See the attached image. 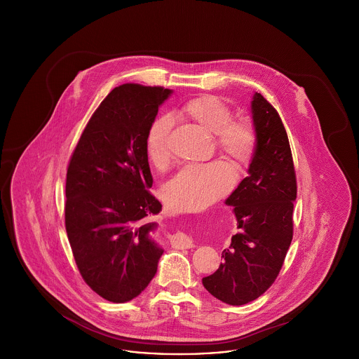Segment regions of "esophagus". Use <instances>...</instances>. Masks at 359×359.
I'll use <instances>...</instances> for the list:
<instances>
[{"instance_id":"34e87169","label":"esophagus","mask_w":359,"mask_h":359,"mask_svg":"<svg viewBox=\"0 0 359 359\" xmlns=\"http://www.w3.org/2000/svg\"><path fill=\"white\" fill-rule=\"evenodd\" d=\"M173 243H175V246L179 248V249H191V248L195 246V242L189 238V237H186V236L177 237V238L175 239Z\"/></svg>"}]
</instances>
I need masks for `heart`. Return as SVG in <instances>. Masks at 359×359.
I'll use <instances>...</instances> for the list:
<instances>
[{
	"instance_id": "b5f03b06",
	"label": "heart",
	"mask_w": 359,
	"mask_h": 359,
	"mask_svg": "<svg viewBox=\"0 0 359 359\" xmlns=\"http://www.w3.org/2000/svg\"><path fill=\"white\" fill-rule=\"evenodd\" d=\"M183 111L208 133L217 136V148L234 167L245 170L256 152V133L250 123L234 122L231 109L221 100L203 95L186 103ZM172 117L163 114L147 135V154L154 167H164L170 157ZM233 170L221 161L186 165L164 188V198L177 211H198L226 195L234 184Z\"/></svg>"
}]
</instances>
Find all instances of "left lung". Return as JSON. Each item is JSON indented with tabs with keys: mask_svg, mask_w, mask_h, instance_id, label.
<instances>
[{
	"mask_svg": "<svg viewBox=\"0 0 359 359\" xmlns=\"http://www.w3.org/2000/svg\"><path fill=\"white\" fill-rule=\"evenodd\" d=\"M252 120L256 152L245 177L226 205H233L238 233L222 252L223 261L203 277L205 290L230 306H243L273 284L293 236L296 176L290 141L278 113L255 93Z\"/></svg>",
	"mask_w": 359,
	"mask_h": 359,
	"instance_id": "8db88e82",
	"label": "left lung"
}]
</instances>
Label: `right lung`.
<instances>
[{
	"label": "right lung",
	"instance_id": "obj_1",
	"mask_svg": "<svg viewBox=\"0 0 359 359\" xmlns=\"http://www.w3.org/2000/svg\"><path fill=\"white\" fill-rule=\"evenodd\" d=\"M172 90L126 85L103 100L71 156L66 230L86 284L107 302L126 303L148 287L163 248L154 239L161 211L147 135Z\"/></svg>",
	"mask_w": 359,
	"mask_h": 359
}]
</instances>
